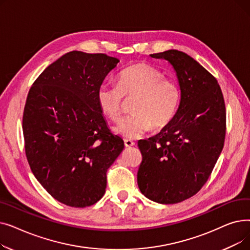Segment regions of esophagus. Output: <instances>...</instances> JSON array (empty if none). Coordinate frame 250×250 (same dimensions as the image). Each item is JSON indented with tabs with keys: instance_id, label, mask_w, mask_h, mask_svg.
I'll return each instance as SVG.
<instances>
[{
	"instance_id": "34e87169",
	"label": "esophagus",
	"mask_w": 250,
	"mask_h": 250,
	"mask_svg": "<svg viewBox=\"0 0 250 250\" xmlns=\"http://www.w3.org/2000/svg\"><path fill=\"white\" fill-rule=\"evenodd\" d=\"M125 146L126 148L133 147V146H135V142L132 141V140H125Z\"/></svg>"
}]
</instances>
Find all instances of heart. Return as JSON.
Returning <instances> with one entry per match:
<instances>
[{"instance_id":"b5f03b06","label":"heart","mask_w":250,"mask_h":250,"mask_svg":"<svg viewBox=\"0 0 250 250\" xmlns=\"http://www.w3.org/2000/svg\"><path fill=\"white\" fill-rule=\"evenodd\" d=\"M124 95L137 96L133 114L118 123L113 129L126 139H138L153 127L161 128L174 117L180 94L175 82L164 79V74L146 63L125 69L118 76V86L102 84L97 91L101 111L112 121L123 113Z\"/></svg>"}]
</instances>
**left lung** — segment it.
I'll use <instances>...</instances> for the list:
<instances>
[{
  "label": "left lung",
  "mask_w": 250,
  "mask_h": 250,
  "mask_svg": "<svg viewBox=\"0 0 250 250\" xmlns=\"http://www.w3.org/2000/svg\"><path fill=\"white\" fill-rule=\"evenodd\" d=\"M150 57L172 65L180 102L159 134L138 142L143 156L138 186L153 202L176 204L194 195L212 173L224 146L225 102L215 77L185 52L169 49Z\"/></svg>",
  "instance_id": "left-lung-1"
}]
</instances>
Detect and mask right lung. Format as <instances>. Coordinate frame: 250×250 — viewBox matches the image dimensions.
<instances>
[{"instance_id":"add662e5","label":"right lung","mask_w":250,"mask_h":250,"mask_svg":"<svg viewBox=\"0 0 250 250\" xmlns=\"http://www.w3.org/2000/svg\"><path fill=\"white\" fill-rule=\"evenodd\" d=\"M120 60L73 50L39 75L23 114L31 171L57 201L84 208L106 188V172L125 148L107 126L97 91Z\"/></svg>"}]
</instances>
